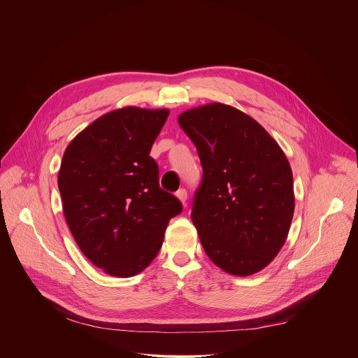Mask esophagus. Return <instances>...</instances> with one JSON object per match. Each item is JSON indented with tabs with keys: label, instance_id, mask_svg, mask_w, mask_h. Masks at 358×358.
Segmentation results:
<instances>
[{
	"label": "esophagus",
	"instance_id": "obj_1",
	"mask_svg": "<svg viewBox=\"0 0 358 358\" xmlns=\"http://www.w3.org/2000/svg\"><path fill=\"white\" fill-rule=\"evenodd\" d=\"M176 195H177V198L185 206V201H187V189L180 188V189L176 192Z\"/></svg>",
	"mask_w": 358,
	"mask_h": 358
}]
</instances>
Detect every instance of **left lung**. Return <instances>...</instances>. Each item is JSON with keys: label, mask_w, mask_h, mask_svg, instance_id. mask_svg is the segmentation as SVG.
<instances>
[{"label": "left lung", "mask_w": 358, "mask_h": 358, "mask_svg": "<svg viewBox=\"0 0 358 358\" xmlns=\"http://www.w3.org/2000/svg\"><path fill=\"white\" fill-rule=\"evenodd\" d=\"M178 124L202 166L191 220L203 250L231 275L262 271L283 246L294 213L285 152L257 120L228 105L187 110Z\"/></svg>", "instance_id": "obj_1"}]
</instances>
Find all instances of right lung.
<instances>
[{"label":"right lung","instance_id":"1","mask_svg":"<svg viewBox=\"0 0 358 358\" xmlns=\"http://www.w3.org/2000/svg\"><path fill=\"white\" fill-rule=\"evenodd\" d=\"M169 109L127 106L96 119L66 147L58 187L68 227L85 257L130 278L157 257L181 202L160 188L148 155Z\"/></svg>","mask_w":358,"mask_h":358}]
</instances>
